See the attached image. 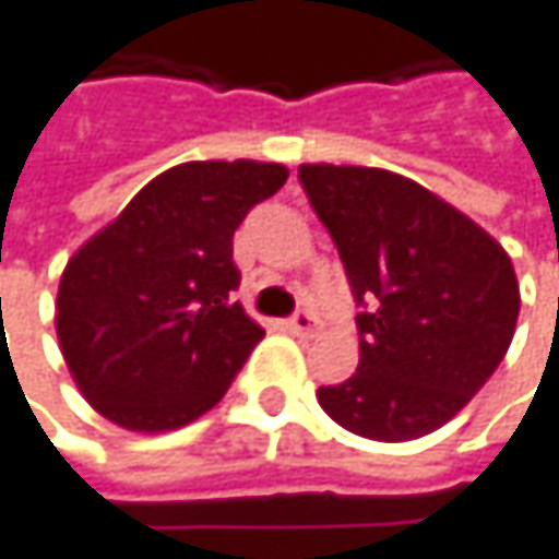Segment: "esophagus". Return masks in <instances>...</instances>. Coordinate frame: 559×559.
<instances>
[{"label":"esophagus","mask_w":559,"mask_h":559,"mask_svg":"<svg viewBox=\"0 0 559 559\" xmlns=\"http://www.w3.org/2000/svg\"><path fill=\"white\" fill-rule=\"evenodd\" d=\"M285 331L295 334V337H311V334L318 331V318H314L311 311H298L295 318L285 321Z\"/></svg>","instance_id":"34e87169"}]
</instances>
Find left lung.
I'll list each match as a JSON object with an SVG mask.
<instances>
[{"instance_id": "1", "label": "left lung", "mask_w": 559, "mask_h": 559, "mask_svg": "<svg viewBox=\"0 0 559 559\" xmlns=\"http://www.w3.org/2000/svg\"><path fill=\"white\" fill-rule=\"evenodd\" d=\"M298 179L364 308L360 367L321 386L318 403L337 426L373 442L436 432L511 347L521 288L508 251L400 173L305 163Z\"/></svg>"}]
</instances>
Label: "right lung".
I'll return each instance as SVG.
<instances>
[{
    "mask_svg": "<svg viewBox=\"0 0 559 559\" xmlns=\"http://www.w3.org/2000/svg\"><path fill=\"white\" fill-rule=\"evenodd\" d=\"M282 163L195 159L150 179L68 261L55 331L84 400L130 432L209 413L264 331L231 298V235Z\"/></svg>",
    "mask_w": 559,
    "mask_h": 559,
    "instance_id": "obj_1",
    "label": "right lung"
}]
</instances>
